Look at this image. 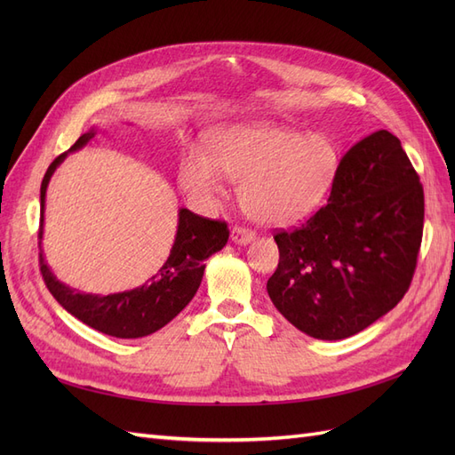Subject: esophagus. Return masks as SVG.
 <instances>
[{"label":"esophagus","instance_id":"1","mask_svg":"<svg viewBox=\"0 0 455 455\" xmlns=\"http://www.w3.org/2000/svg\"><path fill=\"white\" fill-rule=\"evenodd\" d=\"M254 237H256V233L251 231V229H246V228H237L235 226L231 229V241L235 244H249L251 241H254Z\"/></svg>","mask_w":455,"mask_h":455}]
</instances>
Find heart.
I'll list each match as a JSON object with an SVG mask.
<instances>
[{
	"label": "heart",
	"instance_id": "obj_1",
	"mask_svg": "<svg viewBox=\"0 0 455 455\" xmlns=\"http://www.w3.org/2000/svg\"><path fill=\"white\" fill-rule=\"evenodd\" d=\"M341 164L338 142L324 132L252 121L212 132L211 156L191 148L180 163V182L199 209H211L224 178L239 180L243 211L256 222L283 226L324 203Z\"/></svg>",
	"mask_w": 455,
	"mask_h": 455
}]
</instances>
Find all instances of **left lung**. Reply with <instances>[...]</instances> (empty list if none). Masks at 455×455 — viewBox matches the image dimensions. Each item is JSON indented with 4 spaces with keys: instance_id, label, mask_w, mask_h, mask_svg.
<instances>
[{
    "instance_id": "8db88e82",
    "label": "left lung",
    "mask_w": 455,
    "mask_h": 455,
    "mask_svg": "<svg viewBox=\"0 0 455 455\" xmlns=\"http://www.w3.org/2000/svg\"><path fill=\"white\" fill-rule=\"evenodd\" d=\"M423 188L401 140L378 131L341 157L328 203L275 235L279 266L267 294L316 339H343L389 313L414 277Z\"/></svg>"
}]
</instances>
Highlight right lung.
<instances>
[{
  "label": "right lung",
  "mask_w": 455,
  "mask_h": 455,
  "mask_svg": "<svg viewBox=\"0 0 455 455\" xmlns=\"http://www.w3.org/2000/svg\"><path fill=\"white\" fill-rule=\"evenodd\" d=\"M94 127L81 134L70 151L84 148L91 139H94ZM70 151H64L62 156L49 164L44 182H41L39 266L44 281L49 292L68 313H72L76 319L99 330L102 334L123 339L154 334L164 324H169L196 296L203 281L204 259H209L214 252L224 249L229 239V229L226 222H216V220L201 218L188 209H180L178 211V229L171 254L146 284L108 296L79 292L54 277V273L45 261L44 249H41L47 186L51 182V176Z\"/></svg>",
  "instance_id": "right-lung-1"
}]
</instances>
